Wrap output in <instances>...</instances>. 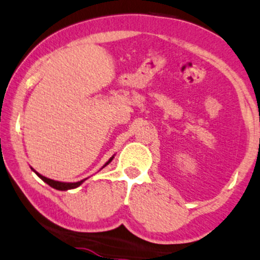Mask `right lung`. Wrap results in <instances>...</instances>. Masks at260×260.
<instances>
[{"label": "right lung", "instance_id": "add662e5", "mask_svg": "<svg viewBox=\"0 0 260 260\" xmlns=\"http://www.w3.org/2000/svg\"><path fill=\"white\" fill-rule=\"evenodd\" d=\"M112 159H113V156H112V158L108 160L107 162H106V164L104 165V168H105L106 165L110 164V162L112 161ZM32 170H34V169H32ZM34 171H35V170H34ZM35 172H36V171H35ZM36 175L42 179V181H44L47 184H49L50 187L54 188V189H57V190H69V189H75L77 187H79V185H81L83 182L85 181V179H83V181L76 182V183H65V182H57V181H53V179H49V178L44 177V176L40 175V174H38V172H36Z\"/></svg>", "mask_w": 260, "mask_h": 260}]
</instances>
